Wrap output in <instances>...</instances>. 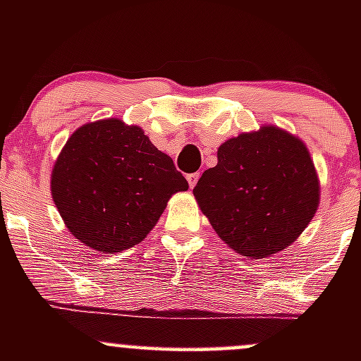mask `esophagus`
Returning a JSON list of instances; mask_svg holds the SVG:
<instances>
[{
  "instance_id": "1",
  "label": "esophagus",
  "mask_w": 361,
  "mask_h": 361,
  "mask_svg": "<svg viewBox=\"0 0 361 361\" xmlns=\"http://www.w3.org/2000/svg\"><path fill=\"white\" fill-rule=\"evenodd\" d=\"M198 178H200V173H190V175H186V180H188L190 188H193V186L197 185Z\"/></svg>"
}]
</instances>
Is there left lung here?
I'll return each instance as SVG.
<instances>
[{"label": "left lung", "mask_w": 361, "mask_h": 361, "mask_svg": "<svg viewBox=\"0 0 361 361\" xmlns=\"http://www.w3.org/2000/svg\"><path fill=\"white\" fill-rule=\"evenodd\" d=\"M193 195L231 250L261 259L304 233L319 207V180L305 144L267 126L226 140Z\"/></svg>", "instance_id": "1"}]
</instances>
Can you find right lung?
I'll list each match as a JSON object with an SVG mask.
<instances>
[{
  "instance_id": "obj_1",
  "label": "right lung",
  "mask_w": 361,
  "mask_h": 361,
  "mask_svg": "<svg viewBox=\"0 0 361 361\" xmlns=\"http://www.w3.org/2000/svg\"><path fill=\"white\" fill-rule=\"evenodd\" d=\"M188 190L173 159L137 126L118 118L85 123L52 169L51 192L62 221L91 250L118 252L151 233L176 192Z\"/></svg>"
}]
</instances>
